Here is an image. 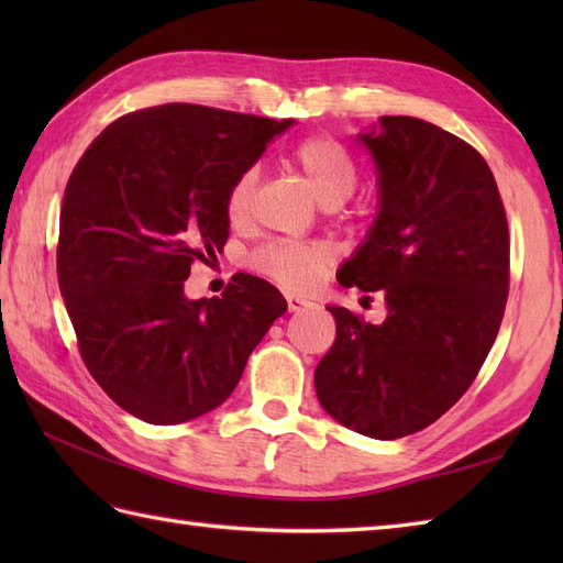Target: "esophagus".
<instances>
[{"instance_id": "1", "label": "esophagus", "mask_w": 563, "mask_h": 563, "mask_svg": "<svg viewBox=\"0 0 563 563\" xmlns=\"http://www.w3.org/2000/svg\"><path fill=\"white\" fill-rule=\"evenodd\" d=\"M288 307H290V312H302V309L314 307V300H312V297L290 292V295H288Z\"/></svg>"}]
</instances>
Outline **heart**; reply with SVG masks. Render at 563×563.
Segmentation results:
<instances>
[{
  "instance_id": "1",
  "label": "heart",
  "mask_w": 563,
  "mask_h": 563,
  "mask_svg": "<svg viewBox=\"0 0 563 563\" xmlns=\"http://www.w3.org/2000/svg\"><path fill=\"white\" fill-rule=\"evenodd\" d=\"M292 162L302 172L305 181L319 200V206H341L353 196L357 169L351 154L331 137L302 140L292 152ZM256 172L246 169L227 188L224 212L232 224H244L251 214ZM327 251L307 244H271L256 256L258 268L290 288H309L327 266Z\"/></svg>"
}]
</instances>
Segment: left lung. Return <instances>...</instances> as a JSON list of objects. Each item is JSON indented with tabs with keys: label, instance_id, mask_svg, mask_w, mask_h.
I'll use <instances>...</instances> for the list:
<instances>
[{
	"label": "left lung",
	"instance_id": "left-lung-1",
	"mask_svg": "<svg viewBox=\"0 0 563 563\" xmlns=\"http://www.w3.org/2000/svg\"><path fill=\"white\" fill-rule=\"evenodd\" d=\"M377 174V214L339 271L343 288L385 295L365 324L329 305L336 341L314 369L324 411L355 433L423 430L470 389L504 319L510 239L496 178L464 140L411 115L355 135Z\"/></svg>",
	"mask_w": 563,
	"mask_h": 563
}]
</instances>
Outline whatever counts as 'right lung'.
Returning a JSON list of instances; mask_svg holds the SVG:
<instances>
[{"label":"right lung","instance_id":"obj_1","mask_svg":"<svg viewBox=\"0 0 563 563\" xmlns=\"http://www.w3.org/2000/svg\"><path fill=\"white\" fill-rule=\"evenodd\" d=\"M292 125L166 103L118 118L71 172L59 292L91 377L140 421L174 426L218 409L288 309L256 275L210 300H188L184 280L227 244V188Z\"/></svg>","mask_w":563,"mask_h":563}]
</instances>
